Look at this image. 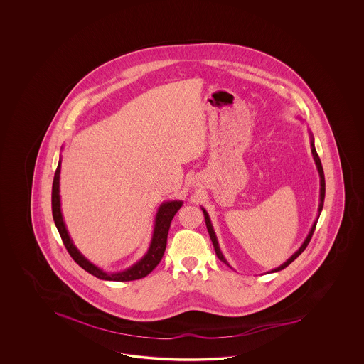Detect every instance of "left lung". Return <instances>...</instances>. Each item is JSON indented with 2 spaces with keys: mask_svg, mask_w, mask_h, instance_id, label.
I'll return each instance as SVG.
<instances>
[{
  "mask_svg": "<svg viewBox=\"0 0 364 364\" xmlns=\"http://www.w3.org/2000/svg\"><path fill=\"white\" fill-rule=\"evenodd\" d=\"M309 133V144H311V152H312V157H314V161H315V164H316V169H318V172H319L320 177V203H319V208H318V216H316V220L314 221V224H312V227H311V230H309V235H307V237H306V240L303 242V244L300 245V248H299L298 251L295 252V254L292 255L289 259H287V262H284L283 264L279 265V267H276L274 269H271V271H268L267 274H272V272H277V271H282V269H284L286 267L291 264L296 257H298L299 255L301 254L306 248H307V245H309V240H311V237H312V235H314V231H315V227H316V223L319 220L320 212L323 210V204H324V196H326V180H324V172H323V166H321V161H320L319 156L316 154V149H315V144H314V136H312V133ZM201 210H203V213H204V219H205V225H207V230H208V233H210V240H212V244H213V248H215V252L218 255V257L220 259L223 263H225L227 265L228 264V262L225 260V257H224V255L221 254L220 247H219V242H218V237H216V233L213 231V227H212V223H210V215H208V212L204 210L203 207H201Z\"/></svg>",
  "mask_w": 364,
  "mask_h": 364,
  "instance_id": "8db88e82",
  "label": "left lung"
}]
</instances>
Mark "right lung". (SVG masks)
<instances>
[{
	"instance_id": "1",
	"label": "right lung",
	"mask_w": 364,
	"mask_h": 364,
	"mask_svg": "<svg viewBox=\"0 0 364 364\" xmlns=\"http://www.w3.org/2000/svg\"><path fill=\"white\" fill-rule=\"evenodd\" d=\"M60 173H61V157L58 160V166L55 169V178H53V187H52V213H53V220H55L58 233L64 242L68 252L73 257V260L90 275L96 276L101 280L131 282V280H137V279H141L148 274H151L156 268V265L160 263V260L163 259V255L166 252V237H168V231L171 227V221L176 215L177 210L181 208L183 201L172 200V201L161 203V205L159 207L157 213L154 216V233H152L151 244L148 247V251L139 262H136L129 268L120 271V272H107L97 265L90 263L88 259L78 251L77 247L70 239V235L66 230L65 221H64L63 212H61Z\"/></svg>"
}]
</instances>
